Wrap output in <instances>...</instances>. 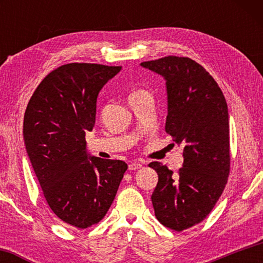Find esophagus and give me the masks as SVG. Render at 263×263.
Instances as JSON below:
<instances>
[{"mask_svg":"<svg viewBox=\"0 0 263 263\" xmlns=\"http://www.w3.org/2000/svg\"><path fill=\"white\" fill-rule=\"evenodd\" d=\"M142 167V164L140 162H130L128 164V169L130 171H136V169H139Z\"/></svg>","mask_w":263,"mask_h":263,"instance_id":"esophagus-1","label":"esophagus"}]
</instances>
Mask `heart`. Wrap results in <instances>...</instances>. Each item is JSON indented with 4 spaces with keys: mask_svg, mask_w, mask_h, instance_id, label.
I'll return each instance as SVG.
<instances>
[{
    "mask_svg": "<svg viewBox=\"0 0 263 263\" xmlns=\"http://www.w3.org/2000/svg\"><path fill=\"white\" fill-rule=\"evenodd\" d=\"M140 91H144V90H137V91H133L131 95H135V94H138V92H140Z\"/></svg>",
    "mask_w": 263,
    "mask_h": 263,
    "instance_id": "1",
    "label": "heart"
}]
</instances>
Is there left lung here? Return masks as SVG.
<instances>
[{"label":"left lung","mask_w":263,"mask_h":263,"mask_svg":"<svg viewBox=\"0 0 263 263\" xmlns=\"http://www.w3.org/2000/svg\"><path fill=\"white\" fill-rule=\"evenodd\" d=\"M141 66L166 80V132L183 146V166L176 175L161 162L148 164L159 175L151 197L155 217L181 232L205 219L228 183V104L215 79L190 58L168 55Z\"/></svg>","instance_id":"obj_1"}]
</instances>
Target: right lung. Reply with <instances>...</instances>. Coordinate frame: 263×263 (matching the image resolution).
I'll return each mask as SVG.
<instances>
[{
	"mask_svg": "<svg viewBox=\"0 0 263 263\" xmlns=\"http://www.w3.org/2000/svg\"><path fill=\"white\" fill-rule=\"evenodd\" d=\"M122 66L62 65L44 78L26 106V152L48 206L69 226L87 229L103 219L127 164L88 157L86 132L95 126L102 87Z\"/></svg>",
	"mask_w": 263,
	"mask_h": 263,
	"instance_id": "add662e5",
	"label": "right lung"
}]
</instances>
